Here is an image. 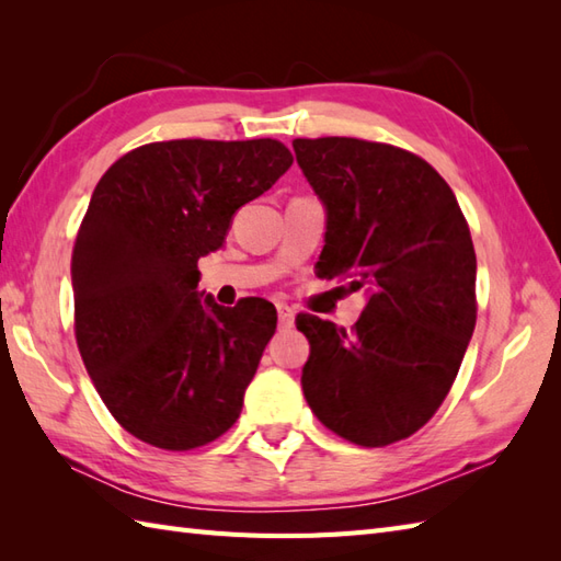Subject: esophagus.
<instances>
[{"mask_svg":"<svg viewBox=\"0 0 561 561\" xmlns=\"http://www.w3.org/2000/svg\"><path fill=\"white\" fill-rule=\"evenodd\" d=\"M277 316H279V328L282 330H289V328H294V311L289 306H284V304H279L277 306Z\"/></svg>","mask_w":561,"mask_h":561,"instance_id":"obj_1","label":"esophagus"}]
</instances>
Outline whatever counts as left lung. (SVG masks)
<instances>
[{
    "mask_svg": "<svg viewBox=\"0 0 561 561\" xmlns=\"http://www.w3.org/2000/svg\"><path fill=\"white\" fill-rule=\"evenodd\" d=\"M294 153L325 207L316 267L366 294L352 332L296 318L311 344L306 402L352 444H396L432 420L472 337L478 257L468 221L444 178L404 149L323 137L294 139Z\"/></svg>",
    "mask_w": 561,
    "mask_h": 561,
    "instance_id": "obj_1",
    "label": "left lung"
}]
</instances>
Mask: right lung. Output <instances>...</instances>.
Returning a JSON list of instances; mask_svg holds the SVG:
<instances>
[{"label": "right lung", "instance_id": "add662e5", "mask_svg": "<svg viewBox=\"0 0 561 561\" xmlns=\"http://www.w3.org/2000/svg\"><path fill=\"white\" fill-rule=\"evenodd\" d=\"M294 163L277 139H173L117 159L71 255L77 344L125 432L190 450L229 432L277 328L265 299L219 306L197 260Z\"/></svg>", "mask_w": 561, "mask_h": 561}]
</instances>
